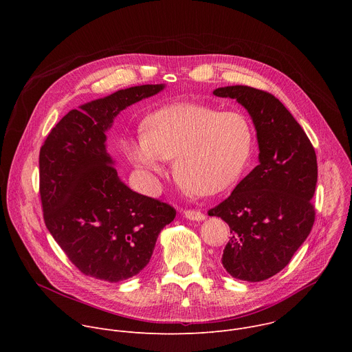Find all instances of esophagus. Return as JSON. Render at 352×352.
Masks as SVG:
<instances>
[{
    "label": "esophagus",
    "instance_id": "obj_1",
    "mask_svg": "<svg viewBox=\"0 0 352 352\" xmlns=\"http://www.w3.org/2000/svg\"><path fill=\"white\" fill-rule=\"evenodd\" d=\"M184 216L189 220H195V221H200L205 219V214L199 210H184Z\"/></svg>",
    "mask_w": 352,
    "mask_h": 352
}]
</instances>
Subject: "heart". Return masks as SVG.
I'll list each match as a JSON object with an SVG mask.
<instances>
[{
	"label": "heart",
	"instance_id": "heart-1",
	"mask_svg": "<svg viewBox=\"0 0 352 352\" xmlns=\"http://www.w3.org/2000/svg\"><path fill=\"white\" fill-rule=\"evenodd\" d=\"M254 148V128L238 111L197 103H177L150 116L143 132L122 140L128 160L157 188L166 160L174 159L175 178L200 195L234 185Z\"/></svg>",
	"mask_w": 352,
	"mask_h": 352
}]
</instances>
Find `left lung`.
Instances as JSON below:
<instances>
[{"label":"left lung","mask_w":352,"mask_h":352,"mask_svg":"<svg viewBox=\"0 0 352 352\" xmlns=\"http://www.w3.org/2000/svg\"><path fill=\"white\" fill-rule=\"evenodd\" d=\"M213 94L235 98L248 110L261 152L259 166L209 210L232 234L221 263L235 278L263 281L289 263L314 227L316 153L305 131L273 94L242 85L219 87Z\"/></svg>","instance_id":"obj_1"}]
</instances>
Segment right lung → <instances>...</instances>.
<instances>
[{
	"label": "right lung",
	"instance_id": "right-lung-1",
	"mask_svg": "<svg viewBox=\"0 0 352 352\" xmlns=\"http://www.w3.org/2000/svg\"><path fill=\"white\" fill-rule=\"evenodd\" d=\"M163 89L133 86L71 110L40 148L45 227L86 276L110 283L136 276L175 219L173 206L129 189L106 150V131L120 111Z\"/></svg>",
	"mask_w": 352,
	"mask_h": 352
}]
</instances>
